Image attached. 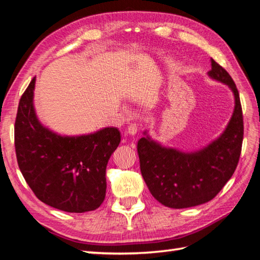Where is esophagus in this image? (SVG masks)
<instances>
[{"label":"esophagus","instance_id":"34e87169","mask_svg":"<svg viewBox=\"0 0 260 260\" xmlns=\"http://www.w3.org/2000/svg\"><path fill=\"white\" fill-rule=\"evenodd\" d=\"M128 132L129 135H131V136H135V135H137V132H138V124H136V123H131L129 126H128Z\"/></svg>","mask_w":260,"mask_h":260}]
</instances>
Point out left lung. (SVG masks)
<instances>
[{
	"label": "left lung",
	"instance_id": "obj_1",
	"mask_svg": "<svg viewBox=\"0 0 260 260\" xmlns=\"http://www.w3.org/2000/svg\"><path fill=\"white\" fill-rule=\"evenodd\" d=\"M209 78L228 85L235 98L232 118L222 134L203 149L183 152L164 147L148 131L138 141L141 175L160 204L175 209L208 203L227 183L237 168L244 138L239 93L229 73L211 59Z\"/></svg>",
	"mask_w": 260,
	"mask_h": 260
}]
</instances>
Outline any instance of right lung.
<instances>
[{"label":"right lung","instance_id":"right-lung-1","mask_svg":"<svg viewBox=\"0 0 260 260\" xmlns=\"http://www.w3.org/2000/svg\"><path fill=\"white\" fill-rule=\"evenodd\" d=\"M36 78L21 96L14 125L19 168L34 194L53 208L86 212L106 197L108 161L121 141L107 126L93 134L61 136L44 126L34 109Z\"/></svg>","mask_w":260,"mask_h":260}]
</instances>
